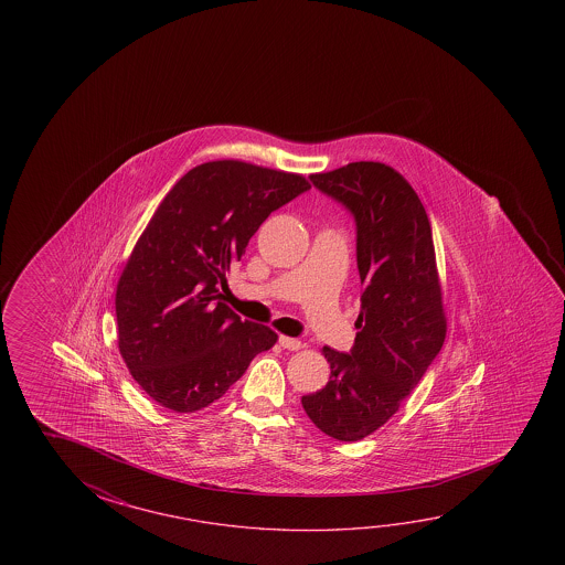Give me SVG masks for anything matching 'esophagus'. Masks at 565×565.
Instances as JSON below:
<instances>
[{
    "label": "esophagus",
    "instance_id": "1",
    "mask_svg": "<svg viewBox=\"0 0 565 565\" xmlns=\"http://www.w3.org/2000/svg\"><path fill=\"white\" fill-rule=\"evenodd\" d=\"M279 347H284L287 351H299V349H303V342L299 339H291V337H279Z\"/></svg>",
    "mask_w": 565,
    "mask_h": 565
}]
</instances>
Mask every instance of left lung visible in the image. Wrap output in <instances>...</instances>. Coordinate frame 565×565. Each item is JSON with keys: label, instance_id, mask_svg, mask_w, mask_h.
Listing matches in <instances>:
<instances>
[{"label": "left lung", "instance_id": "8db88e82", "mask_svg": "<svg viewBox=\"0 0 565 565\" xmlns=\"http://www.w3.org/2000/svg\"><path fill=\"white\" fill-rule=\"evenodd\" d=\"M309 179L354 221L362 306L351 352L323 347L331 379L301 404L323 434L359 441L396 414L444 347L431 226L416 191L384 163L356 161Z\"/></svg>", "mask_w": 565, "mask_h": 565}]
</instances>
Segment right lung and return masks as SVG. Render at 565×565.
Here are the masks:
<instances>
[{
	"label": "right lung",
	"instance_id": "add662e5",
	"mask_svg": "<svg viewBox=\"0 0 565 565\" xmlns=\"http://www.w3.org/2000/svg\"><path fill=\"white\" fill-rule=\"evenodd\" d=\"M301 175L211 161L159 204L116 289L118 344L131 376L179 414L213 404L278 334L224 306V274L259 224L309 191Z\"/></svg>",
	"mask_w": 565,
	"mask_h": 565
}]
</instances>
